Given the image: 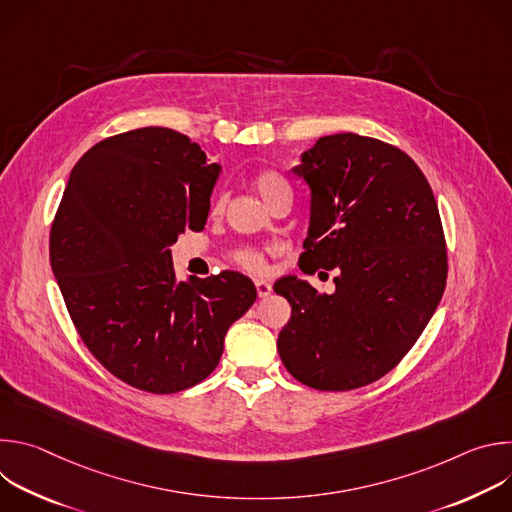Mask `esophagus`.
<instances>
[{
	"mask_svg": "<svg viewBox=\"0 0 512 512\" xmlns=\"http://www.w3.org/2000/svg\"><path fill=\"white\" fill-rule=\"evenodd\" d=\"M255 287H257V296L259 298H267V296H271V291H273V285L269 281H265V279H257Z\"/></svg>",
	"mask_w": 512,
	"mask_h": 512,
	"instance_id": "34e87169",
	"label": "esophagus"
}]
</instances>
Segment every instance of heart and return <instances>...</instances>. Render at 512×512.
<instances>
[{"mask_svg": "<svg viewBox=\"0 0 512 512\" xmlns=\"http://www.w3.org/2000/svg\"><path fill=\"white\" fill-rule=\"evenodd\" d=\"M253 188L259 192V196L271 206L279 196L283 194H291V186L289 182L285 180L283 174H279L277 170H259L255 176H253ZM225 210V198L218 194L214 196L212 204H210V214H221ZM231 261L235 265H239L241 269L245 271H251V273H261L265 271L267 267V257H265V251L257 249V247H241V249H235L231 253Z\"/></svg>", "mask_w": 512, "mask_h": 512, "instance_id": "heart-1", "label": "heart"}]
</instances>
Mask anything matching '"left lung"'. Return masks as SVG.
<instances>
[{
  "instance_id": "obj_1",
  "label": "left lung",
  "mask_w": 512,
  "mask_h": 512,
  "mask_svg": "<svg viewBox=\"0 0 512 512\" xmlns=\"http://www.w3.org/2000/svg\"><path fill=\"white\" fill-rule=\"evenodd\" d=\"M312 188L310 235L298 265L336 271L334 294L279 279L291 306L279 332L283 367L318 391H352L393 371L440 304L448 251L440 210L419 166L395 145L320 137L294 170Z\"/></svg>"
}]
</instances>
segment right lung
I'll return each mask as SVG.
<instances>
[{"label":"right lung","mask_w":512,"mask_h":512,"mask_svg":"<svg viewBox=\"0 0 512 512\" xmlns=\"http://www.w3.org/2000/svg\"><path fill=\"white\" fill-rule=\"evenodd\" d=\"M216 164L176 129L111 135L72 168L50 265L83 344L119 381L170 395L204 381L255 302L237 271L176 281L170 245L202 231Z\"/></svg>","instance_id":"add662e5"}]
</instances>
